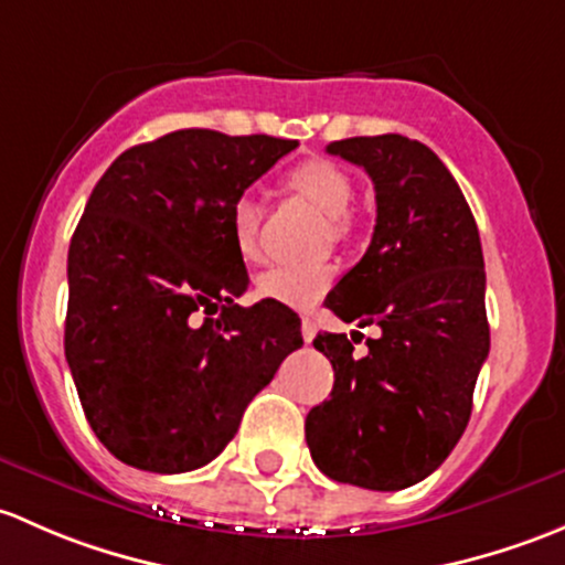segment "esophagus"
<instances>
[{"label": "esophagus", "mask_w": 565, "mask_h": 565, "mask_svg": "<svg viewBox=\"0 0 565 565\" xmlns=\"http://www.w3.org/2000/svg\"><path fill=\"white\" fill-rule=\"evenodd\" d=\"M316 321H312V318H305V321H301V337H305V342H312L316 340Z\"/></svg>", "instance_id": "obj_1"}]
</instances>
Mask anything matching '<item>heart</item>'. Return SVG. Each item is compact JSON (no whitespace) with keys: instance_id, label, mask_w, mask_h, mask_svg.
Masks as SVG:
<instances>
[{"instance_id":"b5f03b06","label":"heart","mask_w":565,"mask_h":565,"mask_svg":"<svg viewBox=\"0 0 565 565\" xmlns=\"http://www.w3.org/2000/svg\"><path fill=\"white\" fill-rule=\"evenodd\" d=\"M294 193L329 214L326 225H329L331 239L345 242L351 236L353 223L348 206L353 201V182L337 162L331 160H307L296 166L294 171L285 177ZM231 234L234 244L239 249L242 258L255 260L260 253V206L253 195H239L231 206ZM334 282V266L329 260H318V264H280L271 266L269 271L258 277V294L269 301H280L294 310H310L323 299L326 290Z\"/></svg>"}]
</instances>
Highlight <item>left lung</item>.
<instances>
[{"label": "left lung", "mask_w": 565, "mask_h": 565, "mask_svg": "<svg viewBox=\"0 0 565 565\" xmlns=\"http://www.w3.org/2000/svg\"><path fill=\"white\" fill-rule=\"evenodd\" d=\"M326 152L362 166L377 203L367 253L326 307L345 323H375L381 337L364 356L345 334L312 340L334 388L307 413V446L329 479L405 490L462 438L490 353L479 228L449 168L413 138H345Z\"/></svg>", "instance_id": "8db88e82"}]
</instances>
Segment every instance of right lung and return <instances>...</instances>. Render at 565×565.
<instances>
[{
  "instance_id": "right-lung-1",
  "label": "right lung",
  "mask_w": 565,
  "mask_h": 565,
  "mask_svg": "<svg viewBox=\"0 0 565 565\" xmlns=\"http://www.w3.org/2000/svg\"><path fill=\"white\" fill-rule=\"evenodd\" d=\"M296 147L177 130L116 157L92 190L67 253L65 356L86 422L125 465L212 462L305 345L290 307L234 301L249 280L231 234L236 198Z\"/></svg>"
}]
</instances>
